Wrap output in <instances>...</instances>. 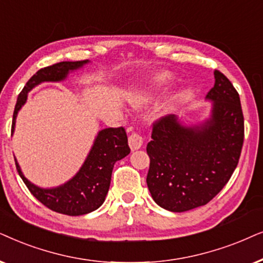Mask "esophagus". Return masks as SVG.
Returning a JSON list of instances; mask_svg holds the SVG:
<instances>
[{"label": "esophagus", "instance_id": "obj_1", "mask_svg": "<svg viewBox=\"0 0 263 263\" xmlns=\"http://www.w3.org/2000/svg\"><path fill=\"white\" fill-rule=\"evenodd\" d=\"M128 145L132 152L134 150H138L143 145V137L137 132H132L131 136L128 137Z\"/></svg>", "mask_w": 263, "mask_h": 263}]
</instances>
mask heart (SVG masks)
<instances>
[{
    "instance_id": "heart-1",
    "label": "heart",
    "mask_w": 263,
    "mask_h": 263,
    "mask_svg": "<svg viewBox=\"0 0 263 263\" xmlns=\"http://www.w3.org/2000/svg\"><path fill=\"white\" fill-rule=\"evenodd\" d=\"M170 79L171 77L168 73H164V72L160 73V74L154 77L149 83H146L144 86L139 87L138 90H136L131 95V97H129V102L134 104L135 107H141L142 104L149 99V96L152 95L154 91L159 89L161 85H164V84L168 83V80Z\"/></svg>"
}]
</instances>
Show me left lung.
Listing matches in <instances>:
<instances>
[{
  "label": "left lung",
  "mask_w": 263,
  "mask_h": 263,
  "mask_svg": "<svg viewBox=\"0 0 263 263\" xmlns=\"http://www.w3.org/2000/svg\"><path fill=\"white\" fill-rule=\"evenodd\" d=\"M214 78L207 93L213 101L207 121L183 126L176 115H167L153 124L146 184L154 201L167 211L180 213L207 204L239 161L244 142L239 93L218 69Z\"/></svg>",
  "instance_id": "8db88e82"
}]
</instances>
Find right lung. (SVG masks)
<instances>
[{
  "label": "right lung",
  "mask_w": 263,
  "mask_h": 263,
  "mask_svg": "<svg viewBox=\"0 0 263 263\" xmlns=\"http://www.w3.org/2000/svg\"><path fill=\"white\" fill-rule=\"evenodd\" d=\"M87 62V60L59 62L41 68L36 72V74L31 77L17 96L13 113L12 134L14 132L17 111L26 102L27 92L30 90L43 82L64 80L69 72L80 68ZM129 152L131 150L127 143V135L124 127L104 128L97 135L92 148L79 172L67 183L54 189H42L30 183L24 177L15 157L14 160L17 173L38 201L56 213L78 216L96 211L102 205L109 190L111 172L115 162L127 156Z\"/></svg>",
  "instance_id": "obj_1"
}]
</instances>
